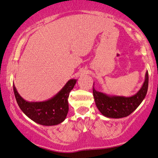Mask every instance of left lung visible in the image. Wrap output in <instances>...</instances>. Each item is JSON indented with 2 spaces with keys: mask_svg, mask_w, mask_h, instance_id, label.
<instances>
[{
  "mask_svg": "<svg viewBox=\"0 0 158 158\" xmlns=\"http://www.w3.org/2000/svg\"><path fill=\"white\" fill-rule=\"evenodd\" d=\"M148 71H147L142 88L131 97L108 95L97 91L93 87V96L97 108L106 117L111 118L127 117L138 108L144 99L148 92Z\"/></svg>",
  "mask_w": 158,
  "mask_h": 158,
  "instance_id": "1",
  "label": "left lung"
}]
</instances>
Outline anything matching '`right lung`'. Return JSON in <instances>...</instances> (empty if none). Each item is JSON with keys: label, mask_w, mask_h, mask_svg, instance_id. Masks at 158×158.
Returning <instances> with one entry per match:
<instances>
[{"label": "right lung", "mask_w": 158, "mask_h": 158, "mask_svg": "<svg viewBox=\"0 0 158 158\" xmlns=\"http://www.w3.org/2000/svg\"><path fill=\"white\" fill-rule=\"evenodd\" d=\"M77 79L68 81L60 91L53 98L43 102H28L18 93L13 85L16 102L23 113L35 123L43 126H54L61 123L66 118L69 111L68 98Z\"/></svg>", "instance_id": "obj_1"}]
</instances>
